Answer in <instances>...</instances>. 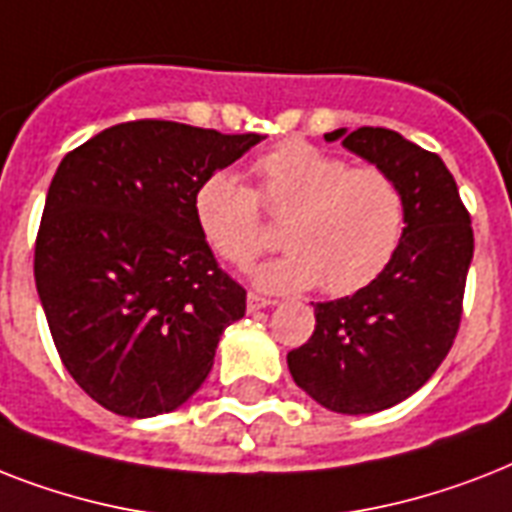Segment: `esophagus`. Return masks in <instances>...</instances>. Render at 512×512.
<instances>
[{
    "mask_svg": "<svg viewBox=\"0 0 512 512\" xmlns=\"http://www.w3.org/2000/svg\"><path fill=\"white\" fill-rule=\"evenodd\" d=\"M273 303H276V300H271V297H260V295H255V292H249L247 295V311L249 313L260 311V308H271Z\"/></svg>",
    "mask_w": 512,
    "mask_h": 512,
    "instance_id": "34e87169",
    "label": "esophagus"
}]
</instances>
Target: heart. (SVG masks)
Returning <instances> with one entry per match:
<instances>
[{
  "label": "heart",
  "instance_id": "1",
  "mask_svg": "<svg viewBox=\"0 0 512 512\" xmlns=\"http://www.w3.org/2000/svg\"><path fill=\"white\" fill-rule=\"evenodd\" d=\"M255 191L228 170L209 172L193 193V220L215 255L247 265L265 247L260 204L287 215V252L257 265L265 292H300L316 284L350 295L390 263L404 233V196L380 167H350L311 143H284L255 162Z\"/></svg>",
  "mask_w": 512,
  "mask_h": 512
}]
</instances>
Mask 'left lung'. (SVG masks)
<instances>
[{"label":"left lung","mask_w":512,"mask_h":512,"mask_svg":"<svg viewBox=\"0 0 512 512\" xmlns=\"http://www.w3.org/2000/svg\"><path fill=\"white\" fill-rule=\"evenodd\" d=\"M388 172L404 196L390 263L356 295L316 303L311 340L289 350L292 380L329 412L372 414L420 390L452 348L473 260V228L441 156L382 127L324 135Z\"/></svg>","instance_id":"8db88e82"}]
</instances>
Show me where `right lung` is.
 I'll use <instances>...</instances> for the list:
<instances>
[{
  "label": "right lung",
  "instance_id": "add662e5",
  "mask_svg": "<svg viewBox=\"0 0 512 512\" xmlns=\"http://www.w3.org/2000/svg\"><path fill=\"white\" fill-rule=\"evenodd\" d=\"M260 140L143 119L98 132L58 164L36 292L63 366L108 412H175L247 311V292L217 268L193 220V193Z\"/></svg>",
  "mask_w": 512,
  "mask_h": 512
}]
</instances>
